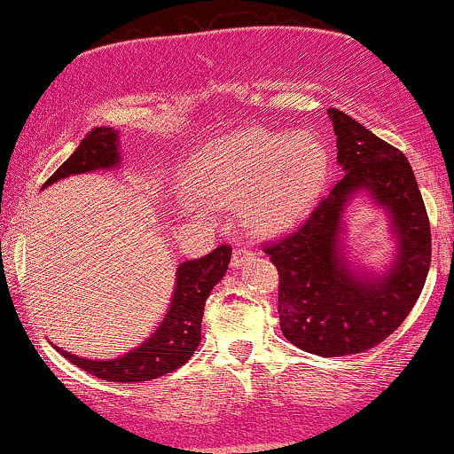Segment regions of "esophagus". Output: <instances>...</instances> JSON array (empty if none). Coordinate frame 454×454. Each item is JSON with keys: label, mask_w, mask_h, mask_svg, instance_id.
<instances>
[{"label": "esophagus", "mask_w": 454, "mask_h": 454, "mask_svg": "<svg viewBox=\"0 0 454 454\" xmlns=\"http://www.w3.org/2000/svg\"><path fill=\"white\" fill-rule=\"evenodd\" d=\"M252 256H254V252L249 247H237L232 252V262L231 264L234 269H239V267H243V264L247 262V260Z\"/></svg>", "instance_id": "34e87169"}]
</instances>
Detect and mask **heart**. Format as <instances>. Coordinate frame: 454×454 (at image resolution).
Segmentation results:
<instances>
[{"instance_id": "1", "label": "heart", "mask_w": 454, "mask_h": 454, "mask_svg": "<svg viewBox=\"0 0 454 454\" xmlns=\"http://www.w3.org/2000/svg\"><path fill=\"white\" fill-rule=\"evenodd\" d=\"M326 173V153L307 132L270 134L243 129L198 155L187 176L190 194L181 207L200 213L243 207L258 232L290 226L309 209Z\"/></svg>"}]
</instances>
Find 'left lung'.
<instances>
[{
    "label": "left lung",
    "mask_w": 454,
    "mask_h": 454,
    "mask_svg": "<svg viewBox=\"0 0 454 454\" xmlns=\"http://www.w3.org/2000/svg\"><path fill=\"white\" fill-rule=\"evenodd\" d=\"M343 175L305 223L264 252L279 270V326L301 350L350 356L384 341L419 301L431 264V231L410 161L399 149L328 108ZM367 191L389 211L398 254L384 274L354 271L340 249L342 211Z\"/></svg>",
    "instance_id": "8db88e82"
}]
</instances>
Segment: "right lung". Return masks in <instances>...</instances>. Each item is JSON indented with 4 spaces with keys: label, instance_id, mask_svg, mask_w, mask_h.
Returning <instances> with one entry per match:
<instances>
[{
    "label": "right lung",
    "instance_id": "right-lung-1",
    "mask_svg": "<svg viewBox=\"0 0 454 454\" xmlns=\"http://www.w3.org/2000/svg\"><path fill=\"white\" fill-rule=\"evenodd\" d=\"M119 164H121L119 134L113 128H96L81 140L74 153L55 170L53 176L43 187L70 175L117 168ZM231 256V245H220L205 258L181 262L176 269L173 301H170L168 311H166L164 320L160 322L158 331L123 356L108 358V361H91V358L74 356V354L61 350L57 346L55 350L70 363H74L76 367H81L82 372L108 380V382H147V380H155L164 373L175 372L190 361L198 343H200L205 301L211 294L213 286L226 275Z\"/></svg>",
    "mask_w": 454,
    "mask_h": 454
}]
</instances>
